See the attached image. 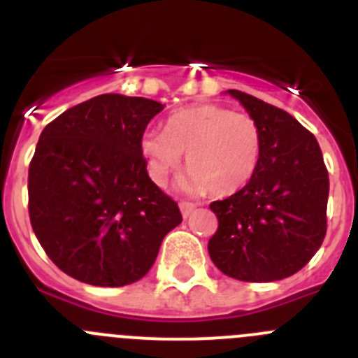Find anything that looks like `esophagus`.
<instances>
[{
    "mask_svg": "<svg viewBox=\"0 0 358 358\" xmlns=\"http://www.w3.org/2000/svg\"><path fill=\"white\" fill-rule=\"evenodd\" d=\"M179 208H181V213H182V217H185V218H188L189 215L194 213V210H195V204H194V202H181V204H179Z\"/></svg>",
    "mask_w": 358,
    "mask_h": 358,
    "instance_id": "34e87169",
    "label": "esophagus"
}]
</instances>
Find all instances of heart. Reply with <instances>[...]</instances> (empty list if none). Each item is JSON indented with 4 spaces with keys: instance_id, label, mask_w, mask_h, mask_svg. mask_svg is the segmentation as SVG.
Segmentation results:
<instances>
[{
    "instance_id": "1",
    "label": "heart",
    "mask_w": 358,
    "mask_h": 358,
    "mask_svg": "<svg viewBox=\"0 0 358 358\" xmlns=\"http://www.w3.org/2000/svg\"><path fill=\"white\" fill-rule=\"evenodd\" d=\"M141 152L156 185L166 182L186 152L189 170L179 181L181 188L231 195L248 185L258 169L262 132L249 115L208 103L176 110L164 132H145Z\"/></svg>"
}]
</instances>
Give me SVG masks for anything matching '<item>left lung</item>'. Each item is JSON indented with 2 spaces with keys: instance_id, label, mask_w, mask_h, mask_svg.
Here are the masks:
<instances>
[{
  "instance_id": "8db88e82",
  "label": "left lung",
  "mask_w": 358,
  "mask_h": 358,
  "mask_svg": "<svg viewBox=\"0 0 358 358\" xmlns=\"http://www.w3.org/2000/svg\"><path fill=\"white\" fill-rule=\"evenodd\" d=\"M262 132L260 163L251 181L211 202L218 229L211 260L240 281H276L296 274L327 235L330 181L315 136L287 110L229 90Z\"/></svg>"
}]
</instances>
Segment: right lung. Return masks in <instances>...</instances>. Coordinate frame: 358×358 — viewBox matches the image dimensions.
I'll return each mask as SVG.
<instances>
[{
    "label": "right lung",
    "instance_id": "obj_1",
    "mask_svg": "<svg viewBox=\"0 0 358 358\" xmlns=\"http://www.w3.org/2000/svg\"><path fill=\"white\" fill-rule=\"evenodd\" d=\"M163 103L100 94L64 110L37 141L28 169V213L62 273L96 287L141 280L161 242L182 222L147 172L141 138Z\"/></svg>",
    "mask_w": 358,
    "mask_h": 358
}]
</instances>
